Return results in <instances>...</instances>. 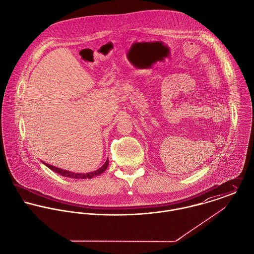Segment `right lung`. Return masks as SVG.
Instances as JSON below:
<instances>
[{"instance_id":"1","label":"right lung","mask_w":254,"mask_h":254,"mask_svg":"<svg viewBox=\"0 0 254 254\" xmlns=\"http://www.w3.org/2000/svg\"><path fill=\"white\" fill-rule=\"evenodd\" d=\"M42 161V160H41ZM46 166H48V168H50L51 170L55 171L56 173H59L61 174L62 176L64 177H67V178H72V179H91L93 177H96V176H99L101 175L102 173H104L108 166H109V158L106 160L105 164L100 167L98 170L96 171H93V172H89V173H75V172H71V171H68V170H64V169H62V168H59V167H56V166H53V165H50L44 161H42Z\"/></svg>"}]
</instances>
